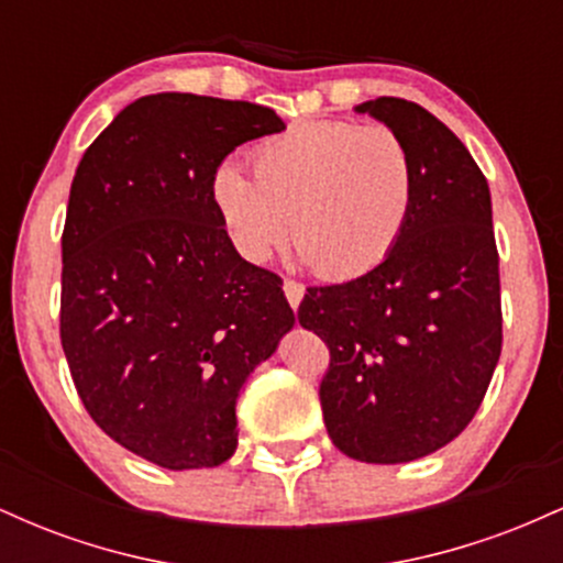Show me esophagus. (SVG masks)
Segmentation results:
<instances>
[{
    "instance_id": "1",
    "label": "esophagus",
    "mask_w": 563,
    "mask_h": 563,
    "mask_svg": "<svg viewBox=\"0 0 563 563\" xmlns=\"http://www.w3.org/2000/svg\"><path fill=\"white\" fill-rule=\"evenodd\" d=\"M283 290H286V299H288V303L290 307H299L301 303V299H303V286L299 280H286L283 283Z\"/></svg>"
}]
</instances>
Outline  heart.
Segmentation results:
<instances>
[{
  "label": "heart",
  "mask_w": 563,
  "mask_h": 563,
  "mask_svg": "<svg viewBox=\"0 0 563 563\" xmlns=\"http://www.w3.org/2000/svg\"><path fill=\"white\" fill-rule=\"evenodd\" d=\"M254 177L222 164L211 200L249 262H267L294 235L322 280H354L397 249L416 206V161L389 126L301 121L264 140Z\"/></svg>",
  "instance_id": "obj_1"
}]
</instances>
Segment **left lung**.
<instances>
[{
    "label": "left lung",
    "instance_id": "8db88e82",
    "mask_svg": "<svg viewBox=\"0 0 563 563\" xmlns=\"http://www.w3.org/2000/svg\"><path fill=\"white\" fill-rule=\"evenodd\" d=\"M416 161V206L380 267L312 286L299 322L328 344V437L363 463H407L452 442L479 410L503 346L487 179L437 115L402 97L357 106Z\"/></svg>",
    "mask_w": 563,
    "mask_h": 563
}]
</instances>
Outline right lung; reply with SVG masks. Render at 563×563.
Segmentation results:
<instances>
[{
    "label": "right lung",
    "mask_w": 563,
    "mask_h": 563,
    "mask_svg": "<svg viewBox=\"0 0 563 563\" xmlns=\"http://www.w3.org/2000/svg\"><path fill=\"white\" fill-rule=\"evenodd\" d=\"M283 129L254 102L147 95L76 169L63 228V352L92 421L156 466L228 461L238 391L294 328L283 280L238 254L211 200L217 166Z\"/></svg>",
    "instance_id": "add662e5"
}]
</instances>
